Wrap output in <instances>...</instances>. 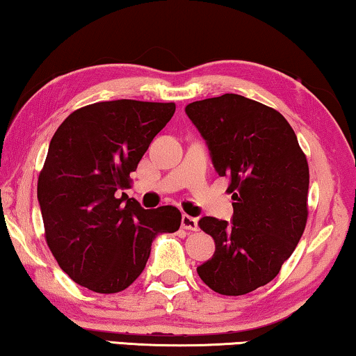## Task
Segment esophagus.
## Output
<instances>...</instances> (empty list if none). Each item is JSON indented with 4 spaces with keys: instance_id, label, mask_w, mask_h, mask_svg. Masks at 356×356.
Returning a JSON list of instances; mask_svg holds the SVG:
<instances>
[{
    "instance_id": "34e87169",
    "label": "esophagus",
    "mask_w": 356,
    "mask_h": 356,
    "mask_svg": "<svg viewBox=\"0 0 356 356\" xmlns=\"http://www.w3.org/2000/svg\"><path fill=\"white\" fill-rule=\"evenodd\" d=\"M181 227L186 229V231H197L199 226H197V220L189 215H183L181 218Z\"/></svg>"
}]
</instances>
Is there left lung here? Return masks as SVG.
I'll list each match as a JSON object with an SVG mask.
<instances>
[{
    "mask_svg": "<svg viewBox=\"0 0 356 356\" xmlns=\"http://www.w3.org/2000/svg\"><path fill=\"white\" fill-rule=\"evenodd\" d=\"M186 114L234 200L232 222L199 221L216 250L197 273L213 291L242 296L272 282L302 237L309 163L286 119L259 102L224 94L189 103Z\"/></svg>",
    "mask_w": 356,
    "mask_h": 356,
    "instance_id": "8db88e82",
    "label": "left lung"
}]
</instances>
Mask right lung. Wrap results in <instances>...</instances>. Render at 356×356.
I'll use <instances>...</instances> for the list:
<instances>
[{"label":"right lung","instance_id":"1","mask_svg":"<svg viewBox=\"0 0 356 356\" xmlns=\"http://www.w3.org/2000/svg\"><path fill=\"white\" fill-rule=\"evenodd\" d=\"M175 103L98 102L60 124L38 178L44 235L60 269L90 291L119 293L138 278L157 234L181 224L177 207L145 210L130 173L165 127Z\"/></svg>","mask_w":356,"mask_h":356}]
</instances>
